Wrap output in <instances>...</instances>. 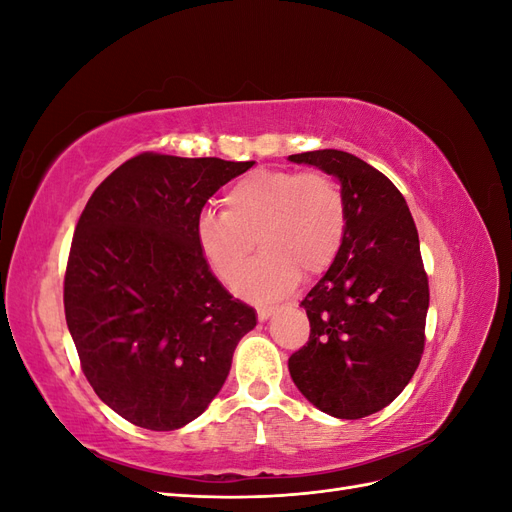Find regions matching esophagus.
I'll list each match as a JSON object with an SVG mask.
<instances>
[{"instance_id":"34e87169","label":"esophagus","mask_w":512,"mask_h":512,"mask_svg":"<svg viewBox=\"0 0 512 512\" xmlns=\"http://www.w3.org/2000/svg\"><path fill=\"white\" fill-rule=\"evenodd\" d=\"M273 312H275V307H258V309H256V314H258V320H260V322L267 320Z\"/></svg>"}]
</instances>
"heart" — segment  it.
<instances>
[{
  "instance_id": "obj_1",
  "label": "heart",
  "mask_w": 512,
  "mask_h": 512,
  "mask_svg": "<svg viewBox=\"0 0 512 512\" xmlns=\"http://www.w3.org/2000/svg\"><path fill=\"white\" fill-rule=\"evenodd\" d=\"M222 203L224 213L198 215L196 243L211 271L230 284L259 241L263 254L235 282L247 299L282 297L301 273L327 271L344 245L346 196L324 170H256L232 183Z\"/></svg>"
}]
</instances>
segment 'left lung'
Instances as JSON below:
<instances>
[{
    "mask_svg": "<svg viewBox=\"0 0 512 512\" xmlns=\"http://www.w3.org/2000/svg\"><path fill=\"white\" fill-rule=\"evenodd\" d=\"M342 183L344 245L301 301L307 344L288 359L312 404L335 418H363L406 389L425 350L429 282L406 198L389 177L337 149L290 156Z\"/></svg>",
    "mask_w": 512,
    "mask_h": 512,
    "instance_id": "1",
    "label": "left lung"
}]
</instances>
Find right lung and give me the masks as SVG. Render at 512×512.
Masks as SVG:
<instances>
[{
	"label": "right lung",
	"mask_w": 512,
	"mask_h": 512,
	"mask_svg": "<svg viewBox=\"0 0 512 512\" xmlns=\"http://www.w3.org/2000/svg\"><path fill=\"white\" fill-rule=\"evenodd\" d=\"M254 162L145 151L91 194L76 224L64 307L81 369L126 421L173 431L220 393L254 307L218 282L196 220Z\"/></svg>",
	"instance_id": "right-lung-1"
}]
</instances>
